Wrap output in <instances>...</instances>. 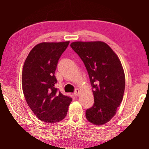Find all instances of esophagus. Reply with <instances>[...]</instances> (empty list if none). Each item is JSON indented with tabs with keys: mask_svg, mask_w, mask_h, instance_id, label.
<instances>
[{
	"mask_svg": "<svg viewBox=\"0 0 149 149\" xmlns=\"http://www.w3.org/2000/svg\"><path fill=\"white\" fill-rule=\"evenodd\" d=\"M79 93H80L79 90L78 89H76L75 90V92H74V95L75 96V97H77V96H79Z\"/></svg>",
	"mask_w": 149,
	"mask_h": 149,
	"instance_id": "obj_1",
	"label": "esophagus"
}]
</instances>
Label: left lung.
<instances>
[{
    "label": "left lung",
    "mask_w": 149,
    "mask_h": 149,
    "mask_svg": "<svg viewBox=\"0 0 149 149\" xmlns=\"http://www.w3.org/2000/svg\"><path fill=\"white\" fill-rule=\"evenodd\" d=\"M70 47L84 62L93 87L95 102L85 116L93 124H104L114 116L123 99L125 79L120 60L102 41H76Z\"/></svg>",
    "instance_id": "1"
}]
</instances>
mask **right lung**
Wrapping results in <instances>:
<instances>
[{
    "label": "right lung",
    "instance_id": "obj_1",
    "mask_svg": "<svg viewBox=\"0 0 149 149\" xmlns=\"http://www.w3.org/2000/svg\"><path fill=\"white\" fill-rule=\"evenodd\" d=\"M70 41L35 45L24 62L22 89L27 104L40 120L54 123L66 116L72 99L55 87L58 62Z\"/></svg>",
    "mask_w": 149,
    "mask_h": 149
}]
</instances>
